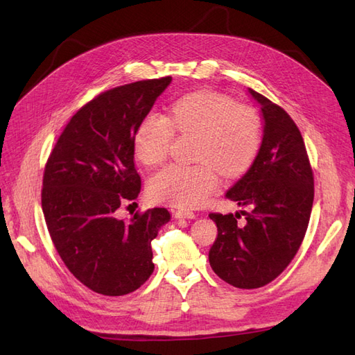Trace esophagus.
Instances as JSON below:
<instances>
[{
  "label": "esophagus",
  "mask_w": 355,
  "mask_h": 355,
  "mask_svg": "<svg viewBox=\"0 0 355 355\" xmlns=\"http://www.w3.org/2000/svg\"><path fill=\"white\" fill-rule=\"evenodd\" d=\"M175 218L176 219H196V213H192L189 210H176Z\"/></svg>",
  "instance_id": "34e87169"
}]
</instances>
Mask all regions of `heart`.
Wrapping results in <instances>:
<instances>
[{
    "label": "heart",
    "instance_id": "obj_1",
    "mask_svg": "<svg viewBox=\"0 0 355 355\" xmlns=\"http://www.w3.org/2000/svg\"><path fill=\"white\" fill-rule=\"evenodd\" d=\"M175 132L198 135L196 158L201 163L161 168L149 179L148 192L155 201L178 207H198L216 191V165L228 178L243 175L262 144V121L253 108L227 94L197 92L175 101L168 118L145 115L135 133L136 157L146 166L163 163Z\"/></svg>",
    "mask_w": 355,
    "mask_h": 355
}]
</instances>
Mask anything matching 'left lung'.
Instances as JSON below:
<instances>
[{"instance_id":"1","label":"left lung","mask_w":355,"mask_h":355,"mask_svg":"<svg viewBox=\"0 0 355 355\" xmlns=\"http://www.w3.org/2000/svg\"><path fill=\"white\" fill-rule=\"evenodd\" d=\"M249 93L261 108L262 144L247 173L227 191V198L249 211L209 214L218 227L209 252L211 270L239 288L262 287L286 270L302 244L314 201V176L297 125L265 96ZM241 214L243 224L236 222Z\"/></svg>"}]
</instances>
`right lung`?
I'll return each mask as SVG.
<instances>
[{"label":"right lung","mask_w":355,"mask_h":355,"mask_svg":"<svg viewBox=\"0 0 355 355\" xmlns=\"http://www.w3.org/2000/svg\"><path fill=\"white\" fill-rule=\"evenodd\" d=\"M171 77L120 85L75 114L53 148L41 206L63 263L84 286L105 296L135 292L154 272L151 241L170 220L167 209L116 218L141 192L135 133Z\"/></svg>","instance_id":"add662e5"}]
</instances>
